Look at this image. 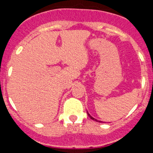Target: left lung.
Segmentation results:
<instances>
[{
    "label": "left lung",
    "instance_id": "left-lung-1",
    "mask_svg": "<svg viewBox=\"0 0 153 153\" xmlns=\"http://www.w3.org/2000/svg\"><path fill=\"white\" fill-rule=\"evenodd\" d=\"M88 116H89V117H91V119L94 120H96V121H97V120H95V119H94V118H93V117H91V116H90V114H88ZM99 122H100V121H99Z\"/></svg>",
    "mask_w": 153,
    "mask_h": 153
}]
</instances>
